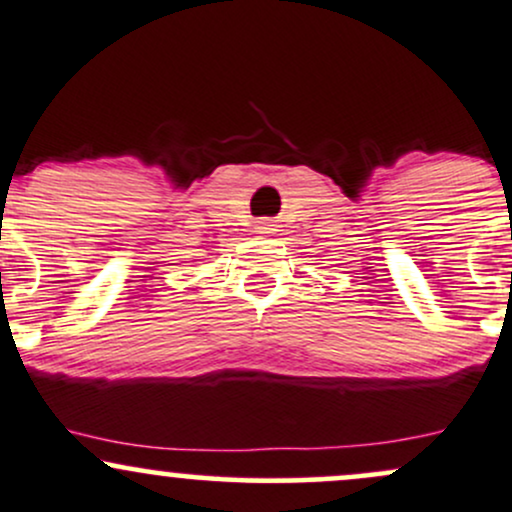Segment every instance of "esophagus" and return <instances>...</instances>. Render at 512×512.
<instances>
[{
    "mask_svg": "<svg viewBox=\"0 0 512 512\" xmlns=\"http://www.w3.org/2000/svg\"><path fill=\"white\" fill-rule=\"evenodd\" d=\"M257 231H260V233H269V231H272V223H269V221H260V223H257Z\"/></svg>",
    "mask_w": 512,
    "mask_h": 512,
    "instance_id": "obj_1",
    "label": "esophagus"
}]
</instances>
